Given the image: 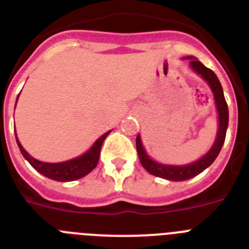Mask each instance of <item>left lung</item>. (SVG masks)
<instances>
[{"instance_id": "1", "label": "left lung", "mask_w": 249, "mask_h": 249, "mask_svg": "<svg viewBox=\"0 0 249 249\" xmlns=\"http://www.w3.org/2000/svg\"><path fill=\"white\" fill-rule=\"evenodd\" d=\"M186 59L190 60L191 69L196 74H199L209 84V86L213 90V97H215L216 108H217L218 113V129L215 143L213 144L211 149L204 157H201L199 160L188 164V165H168V164H160L150 159L149 156L145 153L140 134L136 138L137 152H138V157H140L143 168L152 175H156V177L163 178L166 180H172V181H184V180L191 179V178L204 172L206 168H209L213 163V160L217 158L218 153H220L221 148L225 143L226 131H227V126H229V107H227V102L225 100L222 86H221L218 77L216 76L213 70L205 67L201 61H199L194 56H188Z\"/></svg>"}]
</instances>
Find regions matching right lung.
I'll use <instances>...</instances> for the list:
<instances>
[{
  "instance_id": "1",
  "label": "right lung",
  "mask_w": 249,
  "mask_h": 249,
  "mask_svg": "<svg viewBox=\"0 0 249 249\" xmlns=\"http://www.w3.org/2000/svg\"><path fill=\"white\" fill-rule=\"evenodd\" d=\"M109 132L111 131L106 132L104 136L100 137L85 154L77 157V158L70 159V160L61 161V163H44V161L36 160L26 152V149L22 147L18 138H16V141H17L18 148H19L22 156L29 161V164L33 166L36 172L49 178V179L55 180V181H72V180L84 178L91 170L96 168L97 163H99L102 143H104L105 138L108 136Z\"/></svg>"
}]
</instances>
